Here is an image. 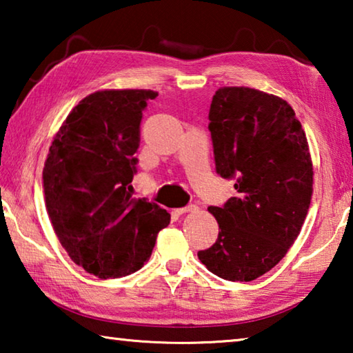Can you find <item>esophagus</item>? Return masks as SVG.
Wrapping results in <instances>:
<instances>
[{
  "label": "esophagus",
  "instance_id": "esophagus-1",
  "mask_svg": "<svg viewBox=\"0 0 353 353\" xmlns=\"http://www.w3.org/2000/svg\"><path fill=\"white\" fill-rule=\"evenodd\" d=\"M194 210H198V207H196L194 204H190V205H187V207H181V208H176V213L177 214H183V213H188V212H194Z\"/></svg>",
  "mask_w": 353,
  "mask_h": 353
}]
</instances>
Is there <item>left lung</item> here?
Segmentation results:
<instances>
[{
	"label": "left lung",
	"mask_w": 353,
	"mask_h": 353,
	"mask_svg": "<svg viewBox=\"0 0 353 353\" xmlns=\"http://www.w3.org/2000/svg\"><path fill=\"white\" fill-rule=\"evenodd\" d=\"M208 119L216 172L235 179L238 196L208 207L219 234L198 256L214 276L250 282L301 234L313 194L308 141L286 101L249 87L219 88Z\"/></svg>",
	"instance_id": "obj_1"
}]
</instances>
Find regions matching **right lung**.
<instances>
[{"mask_svg":"<svg viewBox=\"0 0 353 353\" xmlns=\"http://www.w3.org/2000/svg\"><path fill=\"white\" fill-rule=\"evenodd\" d=\"M152 90L83 98L56 134L43 168L45 204L70 259L99 279L129 276L149 260L170 213L132 199L140 123Z\"/></svg>","mask_w":353,"mask_h":353,"instance_id":"add662e5","label":"right lung"}]
</instances>
